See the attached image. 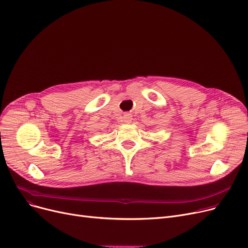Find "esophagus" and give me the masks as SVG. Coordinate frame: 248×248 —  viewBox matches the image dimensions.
Here are the masks:
<instances>
[{"instance_id":"obj_1","label":"esophagus","mask_w":248,"mask_h":248,"mask_svg":"<svg viewBox=\"0 0 248 248\" xmlns=\"http://www.w3.org/2000/svg\"><path fill=\"white\" fill-rule=\"evenodd\" d=\"M124 123L125 124H130L132 121H133V116L130 114V113H126L124 114Z\"/></svg>"}]
</instances>
